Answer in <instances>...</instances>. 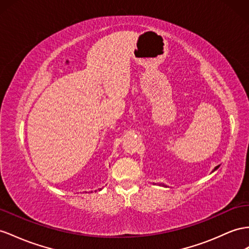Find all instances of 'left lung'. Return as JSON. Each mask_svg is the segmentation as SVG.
Wrapping results in <instances>:
<instances>
[{
	"label": "left lung",
	"mask_w": 249,
	"mask_h": 249,
	"mask_svg": "<svg viewBox=\"0 0 249 249\" xmlns=\"http://www.w3.org/2000/svg\"><path fill=\"white\" fill-rule=\"evenodd\" d=\"M218 168H219V166H216V167L214 168V170H215V169H218Z\"/></svg>",
	"instance_id": "1"
}]
</instances>
